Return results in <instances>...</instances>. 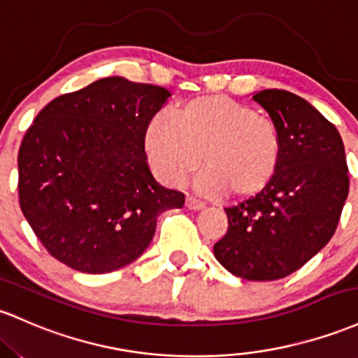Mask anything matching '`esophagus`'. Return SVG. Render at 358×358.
Segmentation results:
<instances>
[{"instance_id": "1", "label": "esophagus", "mask_w": 358, "mask_h": 358, "mask_svg": "<svg viewBox=\"0 0 358 358\" xmlns=\"http://www.w3.org/2000/svg\"><path fill=\"white\" fill-rule=\"evenodd\" d=\"M185 206H187V209H190V210H200V209H203V207H206V203L200 202V200L194 199V197H187Z\"/></svg>"}]
</instances>
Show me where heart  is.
<instances>
[{
    "label": "heart",
    "instance_id": "1",
    "mask_svg": "<svg viewBox=\"0 0 358 358\" xmlns=\"http://www.w3.org/2000/svg\"><path fill=\"white\" fill-rule=\"evenodd\" d=\"M146 152L164 183L183 185L199 170V192L239 199L253 197L272 182L282 156V132L265 113L229 96L192 98L156 119L146 132Z\"/></svg>",
    "mask_w": 358,
    "mask_h": 358
}]
</instances>
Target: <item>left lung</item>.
<instances>
[{"label": "left lung", "mask_w": 358, "mask_h": 358, "mask_svg": "<svg viewBox=\"0 0 358 358\" xmlns=\"http://www.w3.org/2000/svg\"><path fill=\"white\" fill-rule=\"evenodd\" d=\"M282 132V156L260 194L226 207L227 233L214 257L246 280H278L309 262L335 234L348 195L345 146L335 125L285 90L253 95Z\"/></svg>", "instance_id": "left-lung-1"}]
</instances>
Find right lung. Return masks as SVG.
Segmentation results:
<instances>
[{"mask_svg":"<svg viewBox=\"0 0 358 358\" xmlns=\"http://www.w3.org/2000/svg\"><path fill=\"white\" fill-rule=\"evenodd\" d=\"M166 88L112 76L54 98L18 151V199L44 248L71 268L107 273L139 258L156 219L185 195L148 166L149 122Z\"/></svg>","mask_w":358,"mask_h":358,"instance_id":"right-lung-1","label":"right lung"}]
</instances>
